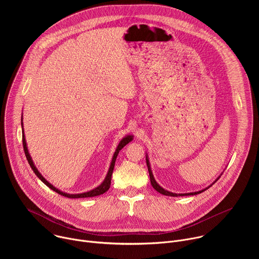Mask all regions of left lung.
Returning a JSON list of instances; mask_svg holds the SVG:
<instances>
[{"label": "left lung", "mask_w": 259, "mask_h": 259, "mask_svg": "<svg viewBox=\"0 0 259 259\" xmlns=\"http://www.w3.org/2000/svg\"><path fill=\"white\" fill-rule=\"evenodd\" d=\"M145 160H146V165H147V169H149V173H150V179H151V183H152V186H153V188L158 192V193H160V194H162V195H164V196H169V197H182V196H195V195H199V194H201V193H203V192H205L206 190H208L212 184H214L218 179H219V177H220V175L210 184L209 187H207V188H205V189H203V190H201V191H198V192H193V193H186V194H175V193H172V192H169V191H167V190H165V189H163L160 184L156 181V179H155V177H154V174H153V172H152V169H151V164H150V161H149V156H147V154L145 155Z\"/></svg>", "instance_id": "8db88e82"}]
</instances>
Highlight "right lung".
Listing matches in <instances>:
<instances>
[{"label": "right lung", "instance_id": "add662e5", "mask_svg": "<svg viewBox=\"0 0 259 259\" xmlns=\"http://www.w3.org/2000/svg\"><path fill=\"white\" fill-rule=\"evenodd\" d=\"M21 128H22V144H23L24 154H25V157H26V159H27V162H28L29 166L31 167L32 171L34 172V174H35L36 176H38V177L46 184V186H47L49 189H51L52 191L56 192L57 194H59V195H61V196H63V197L70 198V199L96 197V196L102 195V194H104L105 192H107L108 189H109V187H110V180H112V174H113V171H114L116 159H117V157H118V155H119V152L123 149V147H124L126 144H128L130 141L133 140V135L128 134V135H126L125 137H123V139L119 142V144H118V146H117V149H116V152H115V154H114V156H113L112 162H110V165H109L108 171H107V173H106V176H105L104 180L99 184V186H98L97 188H95V189H93V190H91V191H89V192L82 193V194H67V193H64V192L58 190L57 188H55V187L53 186V184H51V183L40 173V171H39L38 169H36V167H35V165H34L32 159H31V157H30V155H29V153H28V149H27V145H26V140H25V135H24V130H23L22 118H21Z\"/></svg>", "mask_w": 259, "mask_h": 259}]
</instances>
